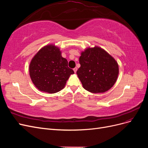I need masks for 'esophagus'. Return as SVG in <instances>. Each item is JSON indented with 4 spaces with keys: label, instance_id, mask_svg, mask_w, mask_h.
<instances>
[{
    "label": "esophagus",
    "instance_id": "esophagus-1",
    "mask_svg": "<svg viewBox=\"0 0 148 148\" xmlns=\"http://www.w3.org/2000/svg\"><path fill=\"white\" fill-rule=\"evenodd\" d=\"M73 71H74L75 73L77 72V67H75V68L73 69Z\"/></svg>",
    "mask_w": 148,
    "mask_h": 148
}]
</instances>
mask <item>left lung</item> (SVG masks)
I'll return each instance as SVG.
<instances>
[{"label":"left lung","instance_id":"left-lung-1","mask_svg":"<svg viewBox=\"0 0 148 148\" xmlns=\"http://www.w3.org/2000/svg\"><path fill=\"white\" fill-rule=\"evenodd\" d=\"M77 71L83 87L92 93L106 92L115 83L119 73L117 62L100 47H87L79 59Z\"/></svg>","mask_w":148,"mask_h":148}]
</instances>
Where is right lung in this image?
<instances>
[{
    "mask_svg": "<svg viewBox=\"0 0 148 148\" xmlns=\"http://www.w3.org/2000/svg\"><path fill=\"white\" fill-rule=\"evenodd\" d=\"M31 81L39 91L53 94L65 88L72 69L62 57L59 47L48 44L42 47L31 59L29 66Z\"/></svg>",
    "mask_w": 148,
    "mask_h": 148,
    "instance_id": "add662e5",
    "label": "right lung"
}]
</instances>
